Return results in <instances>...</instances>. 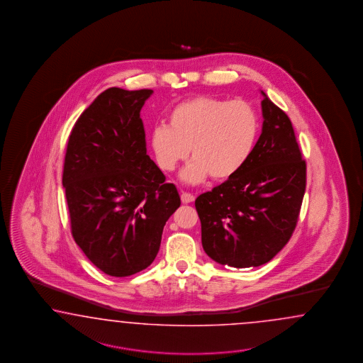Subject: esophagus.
Returning a JSON list of instances; mask_svg holds the SVG:
<instances>
[{
  "mask_svg": "<svg viewBox=\"0 0 363 363\" xmlns=\"http://www.w3.org/2000/svg\"><path fill=\"white\" fill-rule=\"evenodd\" d=\"M194 196L193 194H190V193H182L181 194V201H182V203H190V202H193L194 201Z\"/></svg>",
  "mask_w": 363,
  "mask_h": 363,
  "instance_id": "obj_1",
  "label": "esophagus"
}]
</instances>
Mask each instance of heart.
Masks as SVG:
<instances>
[{
  "label": "heart",
  "instance_id": "obj_1",
  "mask_svg": "<svg viewBox=\"0 0 363 363\" xmlns=\"http://www.w3.org/2000/svg\"><path fill=\"white\" fill-rule=\"evenodd\" d=\"M259 130V116L249 102L201 96L174 106L169 125L154 128L150 143L165 172L186 160L191 147L194 160L181 179L196 185L209 176L226 181L238 174L253 155Z\"/></svg>",
  "mask_w": 363,
  "mask_h": 363
}]
</instances>
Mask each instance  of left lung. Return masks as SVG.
Instances as JSON below:
<instances>
[{
    "label": "left lung",
    "mask_w": 363,
    "mask_h": 363,
    "mask_svg": "<svg viewBox=\"0 0 363 363\" xmlns=\"http://www.w3.org/2000/svg\"><path fill=\"white\" fill-rule=\"evenodd\" d=\"M261 93L262 133L249 162L196 199L205 253L238 269L266 264L284 249L306 189V162L291 121Z\"/></svg>",
    "instance_id": "1"
}]
</instances>
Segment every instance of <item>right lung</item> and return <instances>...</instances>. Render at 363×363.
Segmentation results:
<instances>
[{
	"label": "right lung",
	"instance_id": "add662e5",
	"mask_svg": "<svg viewBox=\"0 0 363 363\" xmlns=\"http://www.w3.org/2000/svg\"><path fill=\"white\" fill-rule=\"evenodd\" d=\"M152 94L106 89L79 116L66 149L62 186L73 238L111 277L153 262L166 220L181 205L177 187L146 154L140 111Z\"/></svg>",
	"mask_w": 363,
	"mask_h": 363
}]
</instances>
